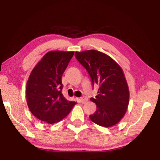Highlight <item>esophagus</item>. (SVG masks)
I'll list each match as a JSON object with an SVG mask.
<instances>
[{"mask_svg": "<svg viewBox=\"0 0 160 160\" xmlns=\"http://www.w3.org/2000/svg\"><path fill=\"white\" fill-rule=\"evenodd\" d=\"M80 100H81V102L82 103H86L88 101V98L86 96H82L80 98Z\"/></svg>", "mask_w": 160, "mask_h": 160, "instance_id": "1", "label": "esophagus"}]
</instances>
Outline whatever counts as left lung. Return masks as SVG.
I'll return each instance as SVG.
<instances>
[{"label": "left lung", "mask_w": 160, "mask_h": 160, "mask_svg": "<svg viewBox=\"0 0 160 160\" xmlns=\"http://www.w3.org/2000/svg\"><path fill=\"white\" fill-rule=\"evenodd\" d=\"M75 56L89 73L93 86H100L96 98L97 110L89 118L99 126L111 127L124 117L129 102V91L123 71L107 54L96 50L75 53Z\"/></svg>", "instance_id": "8db88e82"}]
</instances>
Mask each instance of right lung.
<instances>
[{"label":"right lung","instance_id":"1","mask_svg":"<svg viewBox=\"0 0 160 160\" xmlns=\"http://www.w3.org/2000/svg\"><path fill=\"white\" fill-rule=\"evenodd\" d=\"M73 52L52 51L33 68L26 87L30 111L39 120L54 124L62 120L76 104L62 93V76Z\"/></svg>","mask_w":160,"mask_h":160}]
</instances>
